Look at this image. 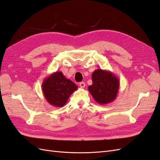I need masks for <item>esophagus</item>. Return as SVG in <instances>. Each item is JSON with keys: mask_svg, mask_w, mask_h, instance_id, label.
Segmentation results:
<instances>
[{"mask_svg": "<svg viewBox=\"0 0 160 160\" xmlns=\"http://www.w3.org/2000/svg\"><path fill=\"white\" fill-rule=\"evenodd\" d=\"M79 86L81 87V88H84L85 86V83H84V82H81V83H79Z\"/></svg>", "mask_w": 160, "mask_h": 160, "instance_id": "esophagus-1", "label": "esophagus"}]
</instances>
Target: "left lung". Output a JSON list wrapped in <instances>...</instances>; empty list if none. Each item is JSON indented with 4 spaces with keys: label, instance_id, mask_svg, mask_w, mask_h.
I'll list each match as a JSON object with an SVG mask.
<instances>
[{
    "label": "left lung",
    "instance_id": "left-lung-1",
    "mask_svg": "<svg viewBox=\"0 0 160 160\" xmlns=\"http://www.w3.org/2000/svg\"><path fill=\"white\" fill-rule=\"evenodd\" d=\"M93 84L88 87L89 93L97 103L108 104L115 99L119 88V80L114 73L101 69L92 73Z\"/></svg>",
    "mask_w": 160,
    "mask_h": 160
}]
</instances>
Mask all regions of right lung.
I'll use <instances>...</instances> for the list:
<instances>
[{
  "label": "right lung",
  "instance_id": "add662e5",
  "mask_svg": "<svg viewBox=\"0 0 160 160\" xmlns=\"http://www.w3.org/2000/svg\"><path fill=\"white\" fill-rule=\"evenodd\" d=\"M41 88L47 102L55 107L61 108L78 87L67 79L62 72L56 71L46 77Z\"/></svg>",
  "mask_w": 160,
  "mask_h": 160
}]
</instances>
